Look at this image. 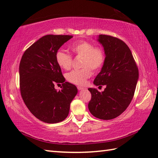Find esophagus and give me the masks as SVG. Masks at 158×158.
<instances>
[{
	"label": "esophagus",
	"instance_id": "1",
	"mask_svg": "<svg viewBox=\"0 0 158 158\" xmlns=\"http://www.w3.org/2000/svg\"><path fill=\"white\" fill-rule=\"evenodd\" d=\"M77 89H78L79 90H84L85 89L84 87H82V86H77Z\"/></svg>",
	"mask_w": 158,
	"mask_h": 158
}]
</instances>
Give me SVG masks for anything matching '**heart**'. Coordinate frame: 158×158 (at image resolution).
I'll use <instances>...</instances> for the list:
<instances>
[{"mask_svg":"<svg viewBox=\"0 0 158 158\" xmlns=\"http://www.w3.org/2000/svg\"><path fill=\"white\" fill-rule=\"evenodd\" d=\"M70 49L76 56H82L81 69L73 70L65 75L68 81L76 85H84L91 76L92 71L98 70L102 67L105 61V53L100 47H94L92 43L87 41H79L70 45ZM56 61L60 68L69 70L73 59L69 54L59 50L56 52Z\"/></svg>","mask_w":158,"mask_h":158,"instance_id":"obj_1","label":"heart"}]
</instances>
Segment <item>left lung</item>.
<instances>
[{
  "mask_svg": "<svg viewBox=\"0 0 158 158\" xmlns=\"http://www.w3.org/2000/svg\"><path fill=\"white\" fill-rule=\"evenodd\" d=\"M97 41L104 48L105 61L93 84L106 88L102 93L88 88L92 95L88 109L97 118L109 120L120 115L130 104L139 71L131 50L122 40L99 34Z\"/></svg>",
  "mask_w": 158,
  "mask_h": 158,
  "instance_id": "1",
  "label": "left lung"
}]
</instances>
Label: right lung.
Here are the masks:
<instances>
[{"label":"right lung","mask_w":158,"mask_h":158,"mask_svg":"<svg viewBox=\"0 0 158 158\" xmlns=\"http://www.w3.org/2000/svg\"><path fill=\"white\" fill-rule=\"evenodd\" d=\"M70 35H45L27 48L19 65L20 90L25 104L41 121L55 124L66 118L77 94L75 85L65 82L56 61V52ZM62 83L59 91L54 84Z\"/></svg>","instance_id":"add662e5"}]
</instances>
